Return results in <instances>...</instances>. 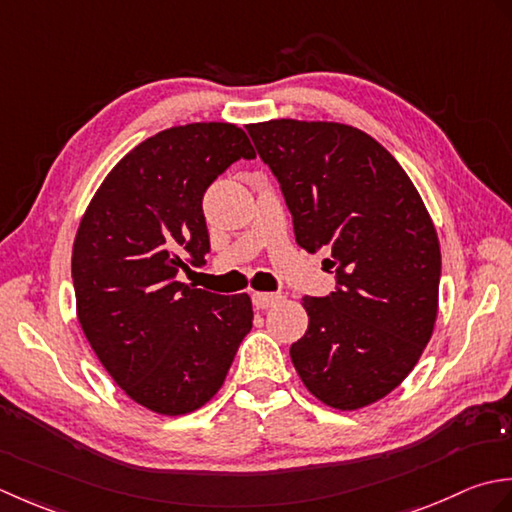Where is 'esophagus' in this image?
Returning a JSON list of instances; mask_svg holds the SVG:
<instances>
[{
    "label": "esophagus",
    "mask_w": 512,
    "mask_h": 512,
    "mask_svg": "<svg viewBox=\"0 0 512 512\" xmlns=\"http://www.w3.org/2000/svg\"><path fill=\"white\" fill-rule=\"evenodd\" d=\"M278 300H280L278 294H265V291H254V294H252V302H254L256 309L274 307Z\"/></svg>",
    "instance_id": "esophagus-1"
}]
</instances>
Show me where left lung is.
Returning <instances> with one entry per match:
<instances>
[{
  "label": "left lung",
  "instance_id": "obj_1",
  "mask_svg": "<svg viewBox=\"0 0 512 512\" xmlns=\"http://www.w3.org/2000/svg\"><path fill=\"white\" fill-rule=\"evenodd\" d=\"M280 183L296 243L327 247L336 291L305 296L309 327L291 362L320 402L356 411L382 400L420 360L437 318L440 241L389 150L344 123L247 125Z\"/></svg>",
  "mask_w": 512,
  "mask_h": 512
}]
</instances>
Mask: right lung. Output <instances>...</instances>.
Wrapping results in <instances>:
<instances>
[{"mask_svg":"<svg viewBox=\"0 0 512 512\" xmlns=\"http://www.w3.org/2000/svg\"><path fill=\"white\" fill-rule=\"evenodd\" d=\"M234 123H187L145 139L92 196L72 245L77 318L125 395L161 415L201 409L252 329L247 294L176 280L210 252L203 194L254 159Z\"/></svg>","mask_w":512,"mask_h":512,"instance_id":"obj_1","label":"right lung"}]
</instances>
